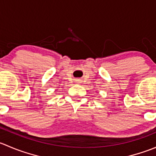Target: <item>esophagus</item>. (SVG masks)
<instances>
[{
	"label": "esophagus",
	"mask_w": 156,
	"mask_h": 156,
	"mask_svg": "<svg viewBox=\"0 0 156 156\" xmlns=\"http://www.w3.org/2000/svg\"><path fill=\"white\" fill-rule=\"evenodd\" d=\"M77 81H79V80H77Z\"/></svg>",
	"instance_id": "esophagus-1"
}]
</instances>
